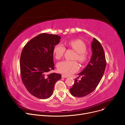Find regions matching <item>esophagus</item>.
I'll use <instances>...</instances> for the list:
<instances>
[{"instance_id": "esophagus-1", "label": "esophagus", "mask_w": 125, "mask_h": 125, "mask_svg": "<svg viewBox=\"0 0 125 125\" xmlns=\"http://www.w3.org/2000/svg\"><path fill=\"white\" fill-rule=\"evenodd\" d=\"M62 78H68V76H65V75H62Z\"/></svg>"}]
</instances>
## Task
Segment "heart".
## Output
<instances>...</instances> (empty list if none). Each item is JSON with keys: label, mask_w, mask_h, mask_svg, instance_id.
<instances>
[{"label": "heart", "mask_w": 125, "mask_h": 125, "mask_svg": "<svg viewBox=\"0 0 125 125\" xmlns=\"http://www.w3.org/2000/svg\"><path fill=\"white\" fill-rule=\"evenodd\" d=\"M67 45L73 49L77 52L75 59H77L82 63L86 61L87 58V54L86 52V46L84 42L80 40H74L67 42ZM65 50L66 48L61 43H58L54 46L53 52L55 57L57 59H60L63 56ZM57 69L60 73L69 76L77 72L79 69V65L76 61L63 60L57 63Z\"/></svg>", "instance_id": "heart-1"}]
</instances>
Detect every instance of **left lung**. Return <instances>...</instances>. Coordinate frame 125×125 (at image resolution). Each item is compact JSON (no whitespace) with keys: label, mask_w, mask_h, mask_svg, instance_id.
<instances>
[{"label":"left lung","mask_w":125,"mask_h":125,"mask_svg":"<svg viewBox=\"0 0 125 125\" xmlns=\"http://www.w3.org/2000/svg\"><path fill=\"white\" fill-rule=\"evenodd\" d=\"M92 55L90 62L79 73L81 80L75 79L73 86L70 89L71 94L75 97H83L90 94L99 84L105 71L106 62L103 48L94 38L91 43Z\"/></svg>","instance_id":"left-lung-1"}]
</instances>
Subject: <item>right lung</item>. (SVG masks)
I'll list each match as a JSON object with an SVG mask.
<instances>
[{"mask_svg": "<svg viewBox=\"0 0 125 125\" xmlns=\"http://www.w3.org/2000/svg\"><path fill=\"white\" fill-rule=\"evenodd\" d=\"M60 39L56 34L41 33L28 42L21 52L22 81L27 91L37 98L50 97L55 83L61 78V75L57 73L47 75L54 69L53 50Z\"/></svg>", "mask_w": 125, "mask_h": 125, "instance_id": "right-lung-1", "label": "right lung"}]
</instances>
